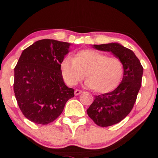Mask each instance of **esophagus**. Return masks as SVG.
I'll use <instances>...</instances> for the list:
<instances>
[{
	"label": "esophagus",
	"instance_id": "esophagus-1",
	"mask_svg": "<svg viewBox=\"0 0 158 158\" xmlns=\"http://www.w3.org/2000/svg\"><path fill=\"white\" fill-rule=\"evenodd\" d=\"M82 92H83V91H82V90H77V89H76V90H75V96H77V95L81 94Z\"/></svg>",
	"mask_w": 158,
	"mask_h": 158
}]
</instances>
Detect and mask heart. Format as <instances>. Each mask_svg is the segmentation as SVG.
Listing matches in <instances>:
<instances>
[{"instance_id": "obj_1", "label": "heart", "mask_w": 158, "mask_h": 158, "mask_svg": "<svg viewBox=\"0 0 158 158\" xmlns=\"http://www.w3.org/2000/svg\"><path fill=\"white\" fill-rule=\"evenodd\" d=\"M64 79L70 85H75L85 76V86L94 88L98 94H106L114 89L122 78L124 68L116 57L93 49H84L75 54L74 59L64 57L61 62Z\"/></svg>"}]
</instances>
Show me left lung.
Wrapping results in <instances>:
<instances>
[{
    "instance_id": "left-lung-1",
    "label": "left lung",
    "mask_w": 158,
    "mask_h": 158,
    "mask_svg": "<svg viewBox=\"0 0 158 158\" xmlns=\"http://www.w3.org/2000/svg\"><path fill=\"white\" fill-rule=\"evenodd\" d=\"M98 50L111 52L122 62V81L113 91L95 96L87 110L89 117L99 127L116 124L124 119L132 109L142 85L143 68L131 49L118 43L94 44Z\"/></svg>"
}]
</instances>
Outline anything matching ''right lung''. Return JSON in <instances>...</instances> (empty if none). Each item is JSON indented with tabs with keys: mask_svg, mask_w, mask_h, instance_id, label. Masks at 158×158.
Masks as SVG:
<instances>
[{
	"mask_svg": "<svg viewBox=\"0 0 158 158\" xmlns=\"http://www.w3.org/2000/svg\"><path fill=\"white\" fill-rule=\"evenodd\" d=\"M70 44L39 40L22 52L14 68V90L21 112L28 119L48 124L63 111L74 89L64 83L61 62Z\"/></svg>",
	"mask_w": 158,
	"mask_h": 158,
	"instance_id": "add662e5",
	"label": "right lung"
}]
</instances>
